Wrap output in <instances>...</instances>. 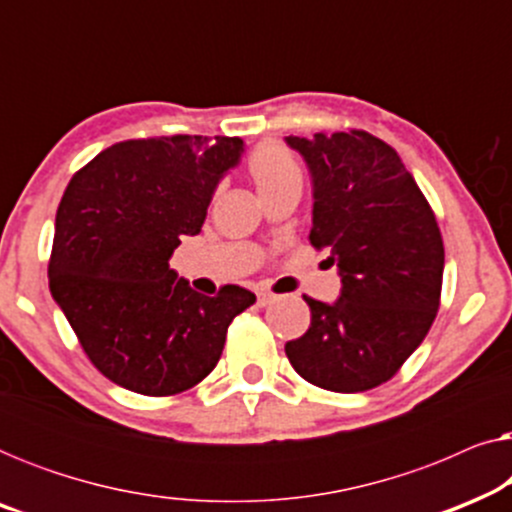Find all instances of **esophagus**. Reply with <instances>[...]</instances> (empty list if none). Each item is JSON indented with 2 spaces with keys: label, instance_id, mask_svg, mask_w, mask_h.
<instances>
[{
  "label": "esophagus",
  "instance_id": "34e87169",
  "mask_svg": "<svg viewBox=\"0 0 512 512\" xmlns=\"http://www.w3.org/2000/svg\"><path fill=\"white\" fill-rule=\"evenodd\" d=\"M256 298H258V305L261 307H268L270 303H275V293H270V291H258L256 293Z\"/></svg>",
  "mask_w": 512,
  "mask_h": 512
}]
</instances>
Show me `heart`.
I'll use <instances>...</instances> for the list:
<instances>
[{
  "label": "heart",
  "instance_id": "1",
  "mask_svg": "<svg viewBox=\"0 0 512 512\" xmlns=\"http://www.w3.org/2000/svg\"><path fill=\"white\" fill-rule=\"evenodd\" d=\"M247 170L261 195L282 186H300V181H303L298 158L279 142H265L258 146L247 160Z\"/></svg>",
  "mask_w": 512,
  "mask_h": 512
}]
</instances>
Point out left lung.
I'll return each mask as SVG.
<instances>
[{"mask_svg":"<svg viewBox=\"0 0 512 512\" xmlns=\"http://www.w3.org/2000/svg\"><path fill=\"white\" fill-rule=\"evenodd\" d=\"M286 144L312 174V247H328L342 282L335 303L305 296L310 328L286 342V356L314 387H380L422 345L440 307L436 214L398 153L368 132L291 135Z\"/></svg>","mask_w":512,"mask_h":512,"instance_id":"obj_1","label":"left lung"}]
</instances>
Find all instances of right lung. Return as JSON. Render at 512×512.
I'll list each match as a JSON object with an SVG mask.
<instances>
[{"mask_svg":"<svg viewBox=\"0 0 512 512\" xmlns=\"http://www.w3.org/2000/svg\"><path fill=\"white\" fill-rule=\"evenodd\" d=\"M242 151L240 137L128 139L69 181L48 286L83 352L118 387L144 396L195 387L219 363L230 321L256 303L235 284L202 296L170 268Z\"/></svg>","mask_w":512,"mask_h":512,"instance_id":"obj_1","label":"right lung"}]
</instances>
